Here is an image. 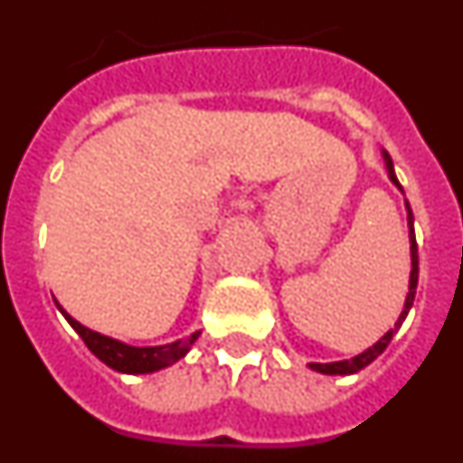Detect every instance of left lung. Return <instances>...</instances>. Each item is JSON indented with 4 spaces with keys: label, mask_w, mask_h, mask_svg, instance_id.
<instances>
[{
    "label": "left lung",
    "mask_w": 463,
    "mask_h": 463,
    "mask_svg": "<svg viewBox=\"0 0 463 463\" xmlns=\"http://www.w3.org/2000/svg\"><path fill=\"white\" fill-rule=\"evenodd\" d=\"M383 159H384V169H387V175H390V181L403 192V187L399 185L396 181V174H394V165H392V157L383 150ZM406 211H408V239H411V280H408V294H406V304H403V310H401L399 320H396L394 329H390L380 338L378 343L369 347V350H364L362 354L357 357H350V359H343V362H329V364H317V362H310L308 369L317 371V373H325V375H353L359 373L364 366H369L373 359H378L380 354L384 353V347L390 345V341L394 338L396 329L403 325L406 320L408 310L412 308V301H415V289H417V273H420V267H417V241H415V220H412V211H411V203L406 202Z\"/></svg>",
    "instance_id": "left-lung-1"
}]
</instances>
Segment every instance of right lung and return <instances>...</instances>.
Returning a JSON list of instances; mask_svg holds the SVG:
<instances>
[{"instance_id":"obj_1","label":"right lung","mask_w":463,"mask_h":463,"mask_svg":"<svg viewBox=\"0 0 463 463\" xmlns=\"http://www.w3.org/2000/svg\"><path fill=\"white\" fill-rule=\"evenodd\" d=\"M60 313L64 315V320L73 326V331L83 338V343L88 345L90 353L94 354L97 359L110 366L113 371H120V373H129V375H138V373H155L159 369H166L171 364H175L178 359L185 357L190 353L192 343L199 338L202 331H194L192 336L187 338H178L174 343H166V345H153V347H137V345H127V343L116 341V338L104 336L99 331H92L88 326L80 325L79 320H73L71 315L62 308V306L57 304Z\"/></svg>"}]
</instances>
